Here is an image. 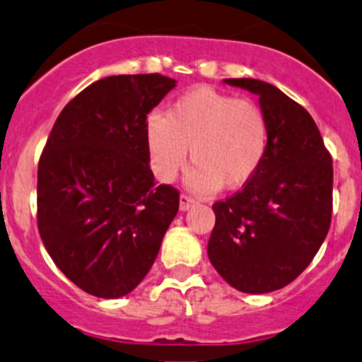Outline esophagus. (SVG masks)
<instances>
[{
  "label": "esophagus",
  "instance_id": "34e87169",
  "mask_svg": "<svg viewBox=\"0 0 362 362\" xmlns=\"http://www.w3.org/2000/svg\"><path fill=\"white\" fill-rule=\"evenodd\" d=\"M195 204H197V201L192 197H188V195L183 194L181 197H179V209H181V211H188V209L194 208Z\"/></svg>",
  "mask_w": 362,
  "mask_h": 362
}]
</instances>
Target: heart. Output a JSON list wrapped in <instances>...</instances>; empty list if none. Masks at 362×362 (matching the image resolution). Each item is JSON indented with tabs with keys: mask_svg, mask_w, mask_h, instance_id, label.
Instances as JSON below:
<instances>
[{
	"mask_svg": "<svg viewBox=\"0 0 362 362\" xmlns=\"http://www.w3.org/2000/svg\"><path fill=\"white\" fill-rule=\"evenodd\" d=\"M151 168L161 183H172L190 158L188 187L199 194L240 190L256 177L267 156L268 122L250 99L195 87L146 122Z\"/></svg>",
	"mask_w": 362,
	"mask_h": 362,
	"instance_id": "b5f03b06",
	"label": "heart"
}]
</instances>
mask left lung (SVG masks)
Here are the masks:
<instances>
[{
	"instance_id": "8db88e82",
	"label": "left lung",
	"mask_w": 362,
	"mask_h": 362,
	"mask_svg": "<svg viewBox=\"0 0 362 362\" xmlns=\"http://www.w3.org/2000/svg\"><path fill=\"white\" fill-rule=\"evenodd\" d=\"M223 83L259 98L267 156L242 192L213 204L208 256L243 293H270L298 277L322 247L332 216V158L308 110L252 78Z\"/></svg>"
}]
</instances>
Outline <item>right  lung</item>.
<instances>
[{
    "mask_svg": "<svg viewBox=\"0 0 362 362\" xmlns=\"http://www.w3.org/2000/svg\"><path fill=\"white\" fill-rule=\"evenodd\" d=\"M175 87L161 74L95 81L58 115L37 175L44 247L65 277L99 298L139 286L177 215L179 192L149 167L147 113Z\"/></svg>",
    "mask_w": 362,
    "mask_h": 362,
    "instance_id": "obj_1",
    "label": "right lung"
}]
</instances>
